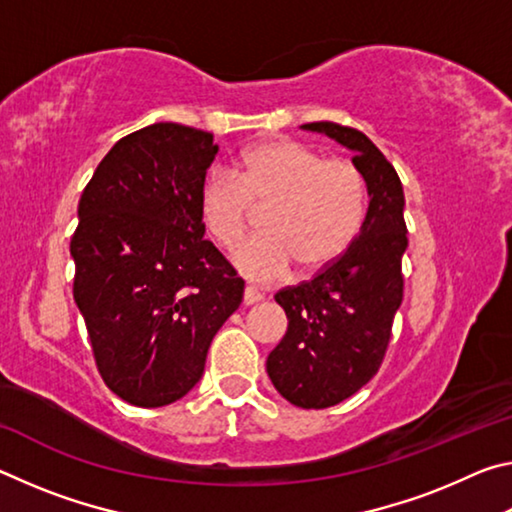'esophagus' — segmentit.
<instances>
[{"mask_svg": "<svg viewBox=\"0 0 512 512\" xmlns=\"http://www.w3.org/2000/svg\"><path fill=\"white\" fill-rule=\"evenodd\" d=\"M262 298H264V293L257 287H253V284H248V287L244 289V305H257Z\"/></svg>", "mask_w": 512, "mask_h": 512, "instance_id": "obj_1", "label": "esophagus"}]
</instances>
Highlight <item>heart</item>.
I'll return each mask as SVG.
<instances>
[{"mask_svg": "<svg viewBox=\"0 0 512 512\" xmlns=\"http://www.w3.org/2000/svg\"><path fill=\"white\" fill-rule=\"evenodd\" d=\"M368 185L357 164L291 137L250 146L235 173L214 171L198 194L205 230L225 250H235L253 228L255 210H266L268 235L237 253L235 262L253 280L273 282L293 264L318 273L334 264L366 219Z\"/></svg>", "mask_w": 512, "mask_h": 512, "instance_id": "heart-1", "label": "heart"}]
</instances>
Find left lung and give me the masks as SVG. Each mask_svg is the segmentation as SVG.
<instances>
[{
	"instance_id": "1",
	"label": "left lung",
	"mask_w": 512,
	"mask_h": 512,
	"mask_svg": "<svg viewBox=\"0 0 512 512\" xmlns=\"http://www.w3.org/2000/svg\"><path fill=\"white\" fill-rule=\"evenodd\" d=\"M354 151L368 185V212L350 248L311 280L275 293L289 327L268 354L266 370L284 400L300 409H327L348 400L377 375L402 305L406 239L404 189L391 162L357 128L314 121Z\"/></svg>"
}]
</instances>
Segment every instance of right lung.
Instances as JSON below:
<instances>
[{
  "mask_svg": "<svg viewBox=\"0 0 512 512\" xmlns=\"http://www.w3.org/2000/svg\"><path fill=\"white\" fill-rule=\"evenodd\" d=\"M216 151L212 133L160 121L121 137L81 194L74 300L101 379L128 404L155 409L192 391L244 298V280L203 239L198 194Z\"/></svg>",
  "mask_w": 512,
  "mask_h": 512,
  "instance_id": "add662e5",
  "label": "right lung"
}]
</instances>
